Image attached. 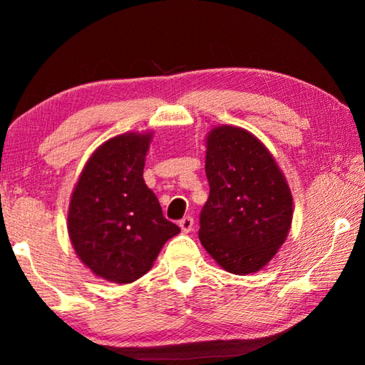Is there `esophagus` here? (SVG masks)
<instances>
[{
	"label": "esophagus",
	"mask_w": 365,
	"mask_h": 365,
	"mask_svg": "<svg viewBox=\"0 0 365 365\" xmlns=\"http://www.w3.org/2000/svg\"><path fill=\"white\" fill-rule=\"evenodd\" d=\"M193 224H195V220H193V217H190V215H187V217H183L180 222H178V225H180L182 232H185V233L191 232V228H193Z\"/></svg>",
	"instance_id": "1"
}]
</instances>
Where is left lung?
<instances>
[{"mask_svg": "<svg viewBox=\"0 0 365 365\" xmlns=\"http://www.w3.org/2000/svg\"><path fill=\"white\" fill-rule=\"evenodd\" d=\"M209 197L200 215V240L222 269L261 270L285 243L293 197L275 159L248 130L214 127L206 138Z\"/></svg>", "mask_w": 365, "mask_h": 365, "instance_id": "obj_1", "label": "left lung"}]
</instances>
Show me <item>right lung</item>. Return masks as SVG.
Returning <instances> with one entry per match:
<instances>
[{"mask_svg": "<svg viewBox=\"0 0 365 365\" xmlns=\"http://www.w3.org/2000/svg\"><path fill=\"white\" fill-rule=\"evenodd\" d=\"M153 133H123L86 160L72 191L67 230L77 256L96 277L132 283L153 267L169 238L180 232L163 215L143 180Z\"/></svg>", "mask_w": 365, "mask_h": 365, "instance_id": "add662e5", "label": "right lung"}]
</instances>
